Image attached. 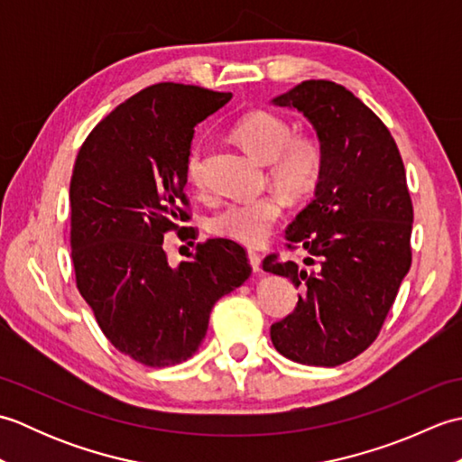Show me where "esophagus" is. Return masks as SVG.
<instances>
[{
    "mask_svg": "<svg viewBox=\"0 0 462 462\" xmlns=\"http://www.w3.org/2000/svg\"><path fill=\"white\" fill-rule=\"evenodd\" d=\"M248 260H250V266L254 272H260V254L254 252V250H248Z\"/></svg>",
    "mask_w": 462,
    "mask_h": 462,
    "instance_id": "1",
    "label": "esophagus"
}]
</instances>
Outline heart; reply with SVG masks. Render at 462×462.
Instances as JSON below:
<instances>
[{
    "instance_id": "obj_1",
    "label": "heart",
    "mask_w": 462,
    "mask_h": 462,
    "mask_svg": "<svg viewBox=\"0 0 462 462\" xmlns=\"http://www.w3.org/2000/svg\"><path fill=\"white\" fill-rule=\"evenodd\" d=\"M234 139L256 159L268 162L270 179L291 196H303L318 184L323 169V149L316 136L293 134V126L283 116L270 111H250L234 125ZM204 154L200 146L186 156V179L202 189ZM286 200L278 192L256 199L232 200L216 210L208 230L218 238L256 246L268 236L282 218Z\"/></svg>"
}]
</instances>
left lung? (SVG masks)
I'll return each instance as SVG.
<instances>
[{"mask_svg":"<svg viewBox=\"0 0 462 462\" xmlns=\"http://www.w3.org/2000/svg\"><path fill=\"white\" fill-rule=\"evenodd\" d=\"M303 113L323 149L316 199L286 230V246L310 258H263V270L301 288L298 306L273 323L283 357L336 367L377 339L411 268V202L403 159L367 105L333 81H303L272 101Z\"/></svg>","mask_w":462,"mask_h":462,"instance_id":"8db88e82","label":"left lung"}]
</instances>
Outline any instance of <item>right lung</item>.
I'll use <instances>...</instances> for the list:
<instances>
[{"mask_svg": "<svg viewBox=\"0 0 462 462\" xmlns=\"http://www.w3.org/2000/svg\"><path fill=\"white\" fill-rule=\"evenodd\" d=\"M232 99L196 85H151L87 136L73 166L75 282L105 337L146 367L192 357L214 303L250 278L240 244L212 238L172 268L166 232L196 238L186 186L194 126Z\"/></svg>", "mask_w": 462, "mask_h": 462, "instance_id": "right-lung-1", "label": "right lung"}]
</instances>
